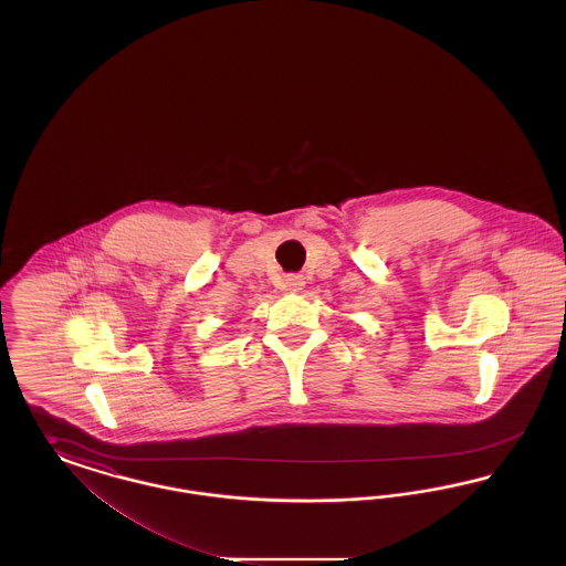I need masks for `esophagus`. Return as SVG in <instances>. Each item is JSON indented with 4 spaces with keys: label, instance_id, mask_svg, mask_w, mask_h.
<instances>
[{
    "label": "esophagus",
    "instance_id": "obj_1",
    "mask_svg": "<svg viewBox=\"0 0 566 566\" xmlns=\"http://www.w3.org/2000/svg\"><path fill=\"white\" fill-rule=\"evenodd\" d=\"M303 286H305L303 275H289V277L284 280V289H286V291H291V293H301V291H303Z\"/></svg>",
    "mask_w": 566,
    "mask_h": 566
}]
</instances>
